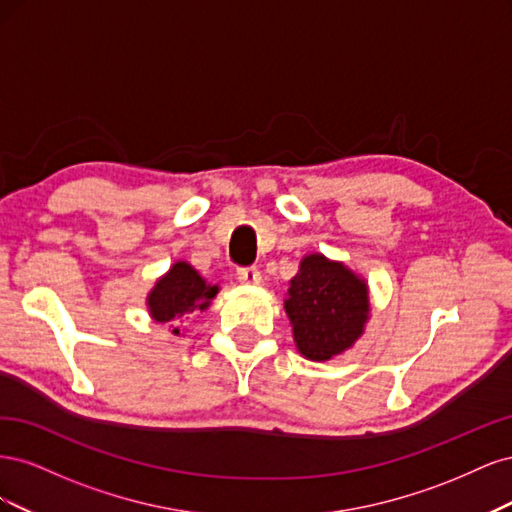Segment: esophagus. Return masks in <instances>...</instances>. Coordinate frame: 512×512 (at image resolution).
Returning a JSON list of instances; mask_svg holds the SVG:
<instances>
[{"instance_id":"34e87169","label":"esophagus","mask_w":512,"mask_h":512,"mask_svg":"<svg viewBox=\"0 0 512 512\" xmlns=\"http://www.w3.org/2000/svg\"><path fill=\"white\" fill-rule=\"evenodd\" d=\"M237 277L243 284H260V271L256 267H239Z\"/></svg>"}]
</instances>
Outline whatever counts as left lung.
Segmentation results:
<instances>
[{
    "mask_svg": "<svg viewBox=\"0 0 512 512\" xmlns=\"http://www.w3.org/2000/svg\"><path fill=\"white\" fill-rule=\"evenodd\" d=\"M286 314L297 348L312 361H329L350 348L369 316L367 286L339 262L305 256L290 280Z\"/></svg>",
    "mask_w": 512,
    "mask_h": 512,
    "instance_id": "1",
    "label": "left lung"
}]
</instances>
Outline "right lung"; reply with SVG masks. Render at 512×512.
<instances>
[{
	"instance_id": "1",
	"label": "right lung",
	"mask_w": 512,
	"mask_h": 512,
	"mask_svg": "<svg viewBox=\"0 0 512 512\" xmlns=\"http://www.w3.org/2000/svg\"><path fill=\"white\" fill-rule=\"evenodd\" d=\"M215 294H218V286H209L188 262H177L151 290L149 312L158 322H170L194 309L203 312ZM173 333L179 335V329Z\"/></svg>"
}]
</instances>
